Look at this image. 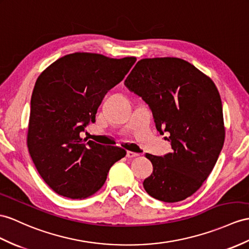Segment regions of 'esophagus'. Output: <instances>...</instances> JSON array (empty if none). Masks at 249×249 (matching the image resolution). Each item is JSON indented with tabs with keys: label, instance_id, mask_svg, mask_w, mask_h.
Instances as JSON below:
<instances>
[{
	"label": "esophagus",
	"instance_id": "esophagus-1",
	"mask_svg": "<svg viewBox=\"0 0 249 249\" xmlns=\"http://www.w3.org/2000/svg\"><path fill=\"white\" fill-rule=\"evenodd\" d=\"M138 155H139L138 153L131 152V151H128V152H126V157H128V159H133V157H136Z\"/></svg>",
	"mask_w": 249,
	"mask_h": 249
}]
</instances>
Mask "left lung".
<instances>
[{"label":"left lung","instance_id":"1","mask_svg":"<svg viewBox=\"0 0 249 249\" xmlns=\"http://www.w3.org/2000/svg\"><path fill=\"white\" fill-rule=\"evenodd\" d=\"M124 86L149 105L172 152L145 154L153 172L143 180L149 196L166 203L191 196L207 179L225 141L221 97L215 84L183 59L147 58L136 63Z\"/></svg>","mask_w":249,"mask_h":249}]
</instances>
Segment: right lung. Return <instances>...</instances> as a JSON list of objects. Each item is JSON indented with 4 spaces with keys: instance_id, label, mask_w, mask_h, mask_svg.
Returning <instances> with one entry per match:
<instances>
[{
    "instance_id": "add662e5",
    "label": "right lung",
    "mask_w": 249,
    "mask_h": 249,
    "mask_svg": "<svg viewBox=\"0 0 249 249\" xmlns=\"http://www.w3.org/2000/svg\"><path fill=\"white\" fill-rule=\"evenodd\" d=\"M135 61V57L74 53L38 77L30 100L27 147L41 178L59 196H93L104 186L110 168L125 156V150L87 142L80 133L89 121L95 123L107 90Z\"/></svg>"
}]
</instances>
